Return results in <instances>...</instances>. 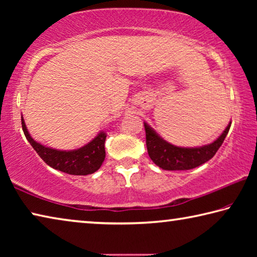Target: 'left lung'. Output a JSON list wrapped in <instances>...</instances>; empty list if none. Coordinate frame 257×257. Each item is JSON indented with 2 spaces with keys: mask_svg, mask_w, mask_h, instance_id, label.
<instances>
[{
  "mask_svg": "<svg viewBox=\"0 0 257 257\" xmlns=\"http://www.w3.org/2000/svg\"><path fill=\"white\" fill-rule=\"evenodd\" d=\"M146 146L151 160L163 170H190L207 162L215 155L229 133L231 121L224 132L211 144L199 147H180L172 145L156 134L151 125L144 122Z\"/></svg>",
  "mask_w": 257,
  "mask_h": 257,
  "instance_id": "8db88e82",
  "label": "left lung"
}]
</instances>
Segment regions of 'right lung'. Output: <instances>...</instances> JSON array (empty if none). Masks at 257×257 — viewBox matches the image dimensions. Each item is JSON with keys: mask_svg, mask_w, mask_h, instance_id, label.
<instances>
[{"mask_svg": "<svg viewBox=\"0 0 257 257\" xmlns=\"http://www.w3.org/2000/svg\"><path fill=\"white\" fill-rule=\"evenodd\" d=\"M21 124H23L24 134L29 144L41 156V159L55 170L73 176H87L96 172L104 162V159H105L104 143L106 138V134L104 132L98 133L96 137L80 149L61 151L46 147L41 143L34 141L28 133L23 116H21Z\"/></svg>", "mask_w": 257, "mask_h": 257, "instance_id": "right-lung-1", "label": "right lung"}]
</instances>
